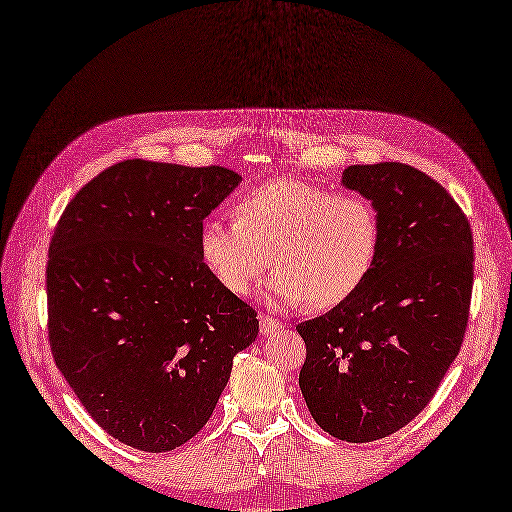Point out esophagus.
Listing matches in <instances>:
<instances>
[{"label": "esophagus", "instance_id": "1", "mask_svg": "<svg viewBox=\"0 0 512 512\" xmlns=\"http://www.w3.org/2000/svg\"><path fill=\"white\" fill-rule=\"evenodd\" d=\"M279 328H281V323L275 317H270V314H262V317H259V334L262 336L275 332Z\"/></svg>", "mask_w": 512, "mask_h": 512}]
</instances>
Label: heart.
Wrapping results in <instances>:
<instances>
[{
  "label": "heart",
  "mask_w": 512,
  "mask_h": 512,
  "mask_svg": "<svg viewBox=\"0 0 512 512\" xmlns=\"http://www.w3.org/2000/svg\"><path fill=\"white\" fill-rule=\"evenodd\" d=\"M235 217H209L200 233L204 264L231 295H248L273 257L270 297L330 310L376 264L380 215L363 195L281 178L246 193Z\"/></svg>",
  "instance_id": "1"
}]
</instances>
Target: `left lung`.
Returning a JSON list of instances; mask_svg holds the SVG:
<instances>
[{
	"label": "left lung",
	"instance_id": "8db88e82",
	"mask_svg": "<svg viewBox=\"0 0 512 512\" xmlns=\"http://www.w3.org/2000/svg\"><path fill=\"white\" fill-rule=\"evenodd\" d=\"M343 184L372 200L380 248L365 284L303 321L301 394L323 431L374 442L429 405L469 325L473 233L451 193L402 162L347 167Z\"/></svg>",
	"mask_w": 512,
	"mask_h": 512
}]
</instances>
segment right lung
<instances>
[{"mask_svg": "<svg viewBox=\"0 0 512 512\" xmlns=\"http://www.w3.org/2000/svg\"><path fill=\"white\" fill-rule=\"evenodd\" d=\"M242 180L224 167L123 160L65 206L46 292L54 363L118 442L165 453L191 440L257 339L253 306L200 253L202 220Z\"/></svg>", "mask_w": 512, "mask_h": 512, "instance_id": "right-lung-1", "label": "right lung"}]
</instances>
